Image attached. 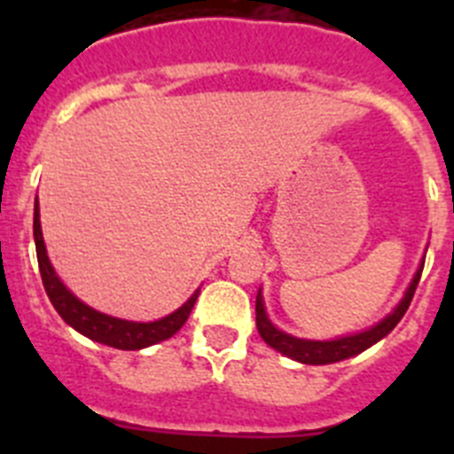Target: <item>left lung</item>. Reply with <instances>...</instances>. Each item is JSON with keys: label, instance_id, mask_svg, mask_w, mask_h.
I'll list each match as a JSON object with an SVG mask.
<instances>
[{"label": "left lung", "instance_id": "1", "mask_svg": "<svg viewBox=\"0 0 454 454\" xmlns=\"http://www.w3.org/2000/svg\"><path fill=\"white\" fill-rule=\"evenodd\" d=\"M420 272L423 268H419L416 277L409 284L407 293H404L403 302L395 307L393 314H388L382 323H377L375 327L366 332H359V334L352 336H343V339L336 340H304V339H295L291 334H284L275 327V325L268 320L266 309H263V300H262V291L256 295V330L262 334V339L266 340L268 346L275 348L277 352H282V355L291 356L295 362L302 364H314V366H320V364H334V362H343L348 356H355L359 352H364L366 348H371L372 343H377L380 339L388 334V332L400 323L404 314H407L409 304H411V298H414L416 286L420 282Z\"/></svg>", "mask_w": 454, "mask_h": 454}]
</instances>
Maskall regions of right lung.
<instances>
[{
	"label": "right lung",
	"instance_id": "1",
	"mask_svg": "<svg viewBox=\"0 0 454 454\" xmlns=\"http://www.w3.org/2000/svg\"><path fill=\"white\" fill-rule=\"evenodd\" d=\"M38 198H35L34 208V239H35V254H38V268L40 277H43V286H45L47 295H50L51 304L59 311L63 320L77 332H82L88 339L104 343V346L118 348V350H140V348L154 346L159 340L170 339L172 334H177L184 327V323L191 316V309L198 300V293L191 295L184 307H179L175 314L166 316L154 323H131V320H120L114 316L99 314L82 300H77L63 286V282L56 277L54 268L50 263V256L45 250V240H43V231H40V214H38Z\"/></svg>",
	"mask_w": 454,
	"mask_h": 454
}]
</instances>
